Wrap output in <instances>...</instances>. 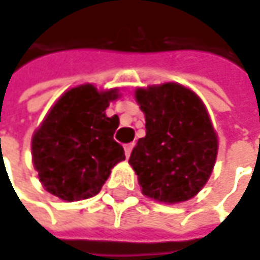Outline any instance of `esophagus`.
<instances>
[{
    "instance_id": "esophagus-1",
    "label": "esophagus",
    "mask_w": 260,
    "mask_h": 260,
    "mask_svg": "<svg viewBox=\"0 0 260 260\" xmlns=\"http://www.w3.org/2000/svg\"><path fill=\"white\" fill-rule=\"evenodd\" d=\"M125 156L126 157H129L131 156V152H132V149H134V143H129V144H125Z\"/></svg>"
}]
</instances>
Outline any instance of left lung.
Instances as JSON below:
<instances>
[{
  "label": "left lung",
  "mask_w": 260,
  "mask_h": 260,
  "mask_svg": "<svg viewBox=\"0 0 260 260\" xmlns=\"http://www.w3.org/2000/svg\"><path fill=\"white\" fill-rule=\"evenodd\" d=\"M146 137L129 157L143 195L165 204L193 198L213 173L219 141L201 98L178 83L140 87Z\"/></svg>",
  "instance_id": "1"
}]
</instances>
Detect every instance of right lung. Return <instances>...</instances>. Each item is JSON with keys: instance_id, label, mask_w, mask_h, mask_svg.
<instances>
[{"instance_id": "1", "label": "right lung", "mask_w": 260, "mask_h": 260, "mask_svg": "<svg viewBox=\"0 0 260 260\" xmlns=\"http://www.w3.org/2000/svg\"><path fill=\"white\" fill-rule=\"evenodd\" d=\"M117 89L100 92L93 84L67 90L32 135V162L44 189L63 201L95 197L125 159L123 147L113 140L117 114L107 117Z\"/></svg>"}]
</instances>
